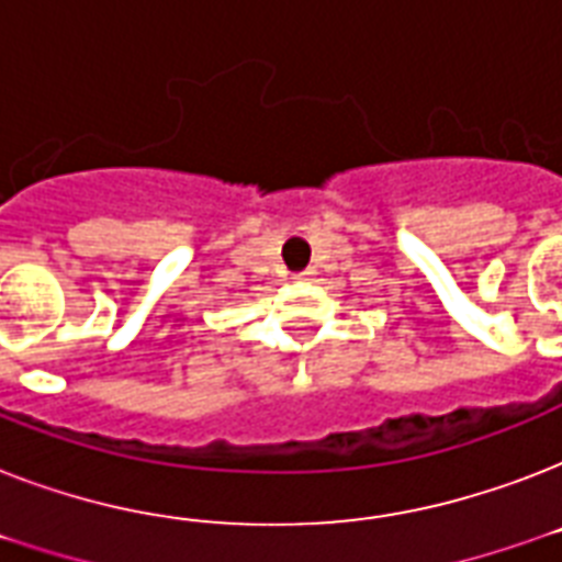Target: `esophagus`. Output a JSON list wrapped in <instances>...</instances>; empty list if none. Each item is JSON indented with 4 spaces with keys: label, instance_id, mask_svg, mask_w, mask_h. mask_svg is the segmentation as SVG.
<instances>
[{
    "label": "esophagus",
    "instance_id": "34e87169",
    "mask_svg": "<svg viewBox=\"0 0 562 562\" xmlns=\"http://www.w3.org/2000/svg\"><path fill=\"white\" fill-rule=\"evenodd\" d=\"M312 277V271H300V273H291V280L294 282H306Z\"/></svg>",
    "mask_w": 562,
    "mask_h": 562
}]
</instances>
